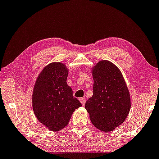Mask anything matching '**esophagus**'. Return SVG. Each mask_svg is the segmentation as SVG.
I'll use <instances>...</instances> for the list:
<instances>
[{"instance_id":"esophagus-1","label":"esophagus","mask_w":159,"mask_h":159,"mask_svg":"<svg viewBox=\"0 0 159 159\" xmlns=\"http://www.w3.org/2000/svg\"><path fill=\"white\" fill-rule=\"evenodd\" d=\"M79 100H80V102H81V103L82 106H84V104H85V103H86V99H85V98H80Z\"/></svg>"}]
</instances>
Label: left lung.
I'll return each instance as SVG.
<instances>
[{
    "instance_id": "obj_1",
    "label": "left lung",
    "mask_w": 159,
    "mask_h": 159,
    "mask_svg": "<svg viewBox=\"0 0 159 159\" xmlns=\"http://www.w3.org/2000/svg\"><path fill=\"white\" fill-rule=\"evenodd\" d=\"M91 70L93 94L86 102L85 108L94 127L102 131H111L129 114V90L121 71L112 62L99 61Z\"/></svg>"
}]
</instances>
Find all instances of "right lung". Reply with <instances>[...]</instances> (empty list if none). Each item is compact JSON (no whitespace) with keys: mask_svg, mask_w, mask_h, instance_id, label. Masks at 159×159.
<instances>
[{"mask_svg":"<svg viewBox=\"0 0 159 159\" xmlns=\"http://www.w3.org/2000/svg\"><path fill=\"white\" fill-rule=\"evenodd\" d=\"M68 68L61 62L48 64L34 86L32 107L37 119L51 131L62 130L81 103L67 85Z\"/></svg>","mask_w":159,"mask_h":159,"instance_id":"1","label":"right lung"}]
</instances>
